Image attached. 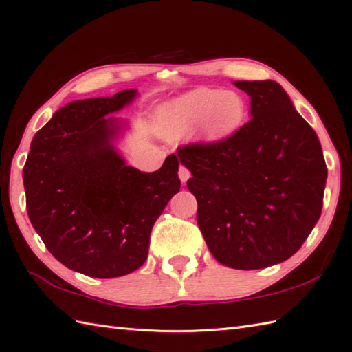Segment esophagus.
Listing matches in <instances>:
<instances>
[{
	"label": "esophagus",
	"mask_w": 352,
	"mask_h": 352,
	"mask_svg": "<svg viewBox=\"0 0 352 352\" xmlns=\"http://www.w3.org/2000/svg\"><path fill=\"white\" fill-rule=\"evenodd\" d=\"M190 177H191L190 170L186 168V167H184V166H181V168H179V179H181V182L186 184V181H188Z\"/></svg>",
	"instance_id": "obj_1"
}]
</instances>
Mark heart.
<instances>
[{"label": "heart", "instance_id": "heart-1", "mask_svg": "<svg viewBox=\"0 0 352 352\" xmlns=\"http://www.w3.org/2000/svg\"><path fill=\"white\" fill-rule=\"evenodd\" d=\"M247 117L244 98L235 91L194 89L160 108L164 137L181 140L196 129L205 143H217L236 132Z\"/></svg>", "mask_w": 352, "mask_h": 352}]
</instances>
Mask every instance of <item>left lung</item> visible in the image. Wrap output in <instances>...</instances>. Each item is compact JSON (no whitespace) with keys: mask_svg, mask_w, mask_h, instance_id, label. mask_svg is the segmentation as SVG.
I'll return each instance as SVG.
<instances>
[{"mask_svg":"<svg viewBox=\"0 0 352 352\" xmlns=\"http://www.w3.org/2000/svg\"><path fill=\"white\" fill-rule=\"evenodd\" d=\"M252 99L232 137L177 149L215 259L261 270L298 252L321 217L327 166L316 132L276 81H235Z\"/></svg>","mask_w":352,"mask_h":352,"instance_id":"8db88e82","label":"left lung"}]
</instances>
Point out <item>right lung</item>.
Returning <instances> with one entry per match:
<instances>
[{
  "label": "right lung",
  "mask_w": 352,
  "mask_h": 352,
  "mask_svg": "<svg viewBox=\"0 0 352 352\" xmlns=\"http://www.w3.org/2000/svg\"><path fill=\"white\" fill-rule=\"evenodd\" d=\"M137 95L128 89L60 108L36 132L22 171L34 230L58 262L89 277L142 267L153 224L181 188L176 155L147 173L117 151L126 122L110 114Z\"/></svg>",
  "instance_id": "1"
}]
</instances>
